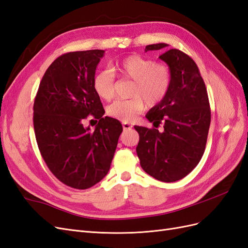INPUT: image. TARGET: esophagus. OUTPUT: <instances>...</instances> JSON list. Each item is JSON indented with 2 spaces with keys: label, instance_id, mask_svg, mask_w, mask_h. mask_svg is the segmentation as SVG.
<instances>
[{
  "label": "esophagus",
  "instance_id": "obj_1",
  "mask_svg": "<svg viewBox=\"0 0 248 248\" xmlns=\"http://www.w3.org/2000/svg\"><path fill=\"white\" fill-rule=\"evenodd\" d=\"M122 126H123V129L124 130H130L132 127H133V125L132 124H130V123H128V122H123L122 123Z\"/></svg>",
  "mask_w": 248,
  "mask_h": 248
}]
</instances>
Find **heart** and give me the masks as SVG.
<instances>
[{"label":"heart","mask_w":248,"mask_h":248,"mask_svg":"<svg viewBox=\"0 0 248 248\" xmlns=\"http://www.w3.org/2000/svg\"><path fill=\"white\" fill-rule=\"evenodd\" d=\"M115 73L133 80L129 99H117L108 108V114L124 122L132 121L145 109L146 104L155 107L168 95L171 84L170 67L147 57L132 55L117 60L110 69L99 70L93 77L95 93L103 100L115 94Z\"/></svg>","instance_id":"obj_1"}]
</instances>
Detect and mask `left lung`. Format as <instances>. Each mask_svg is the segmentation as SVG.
Instances as JSON below:
<instances>
[{"label":"left lung","instance_id":"8db88e82","mask_svg":"<svg viewBox=\"0 0 248 248\" xmlns=\"http://www.w3.org/2000/svg\"><path fill=\"white\" fill-rule=\"evenodd\" d=\"M166 43L145 48L158 50ZM171 72L168 95L149 110L146 118L164 131L134 126L140 140L137 153L141 169L162 182L181 180L198 166L205 152L211 109L207 89L196 62L185 52L171 48L159 56Z\"/></svg>","mask_w":248,"mask_h":248}]
</instances>
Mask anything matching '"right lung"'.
I'll list each match as a JSON object with an SVG mask.
<instances>
[{
    "mask_svg": "<svg viewBox=\"0 0 248 248\" xmlns=\"http://www.w3.org/2000/svg\"><path fill=\"white\" fill-rule=\"evenodd\" d=\"M103 54L91 49L58 57L34 100L33 124L42 158L58 180L76 189L90 188L107 176L123 130L117 119L103 117L93 88ZM90 114L100 120L94 132L83 126Z\"/></svg>",
    "mask_w": 248,
    "mask_h": 248,
    "instance_id": "obj_1",
    "label": "right lung"
}]
</instances>
